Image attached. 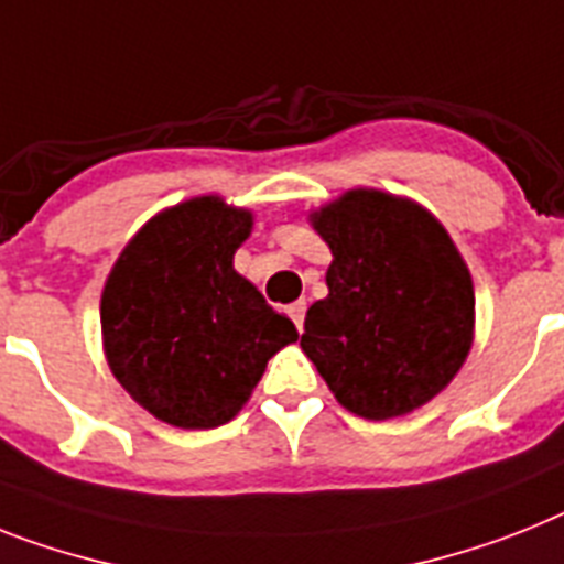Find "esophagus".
I'll list each match as a JSON object with an SVG mask.
<instances>
[{
  "label": "esophagus",
  "instance_id": "34e87169",
  "mask_svg": "<svg viewBox=\"0 0 564 564\" xmlns=\"http://www.w3.org/2000/svg\"><path fill=\"white\" fill-rule=\"evenodd\" d=\"M290 318L295 321V326H297V333H304V315H306V304L304 301H295V304H290Z\"/></svg>",
  "mask_w": 564,
  "mask_h": 564
}]
</instances>
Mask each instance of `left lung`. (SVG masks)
Instances as JSON below:
<instances>
[{
  "mask_svg": "<svg viewBox=\"0 0 564 564\" xmlns=\"http://www.w3.org/2000/svg\"><path fill=\"white\" fill-rule=\"evenodd\" d=\"M312 226L333 249L329 295L301 347L340 404L384 421L451 384L473 340V281L433 215L384 192H347Z\"/></svg>",
  "mask_w": 564,
  "mask_h": 564,
  "instance_id": "1",
  "label": "left lung"
}]
</instances>
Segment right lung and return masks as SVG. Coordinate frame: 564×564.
I'll return each instance as SVG.
<instances>
[{
	"label": "right lung",
	"instance_id": "obj_1",
	"mask_svg": "<svg viewBox=\"0 0 564 564\" xmlns=\"http://www.w3.org/2000/svg\"><path fill=\"white\" fill-rule=\"evenodd\" d=\"M252 215L217 197L180 203L143 226L102 292L108 367L131 399L174 427L235 419L267 361L297 338L231 267Z\"/></svg>",
	"mask_w": 564,
	"mask_h": 564
}]
</instances>
